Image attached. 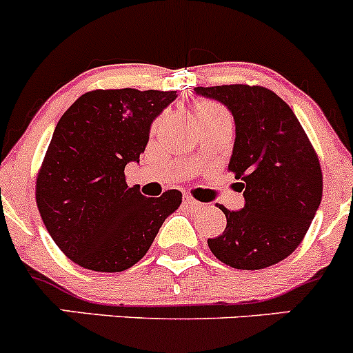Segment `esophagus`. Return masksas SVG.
Instances as JSON below:
<instances>
[{
  "label": "esophagus",
  "instance_id": "34e87169",
  "mask_svg": "<svg viewBox=\"0 0 353 353\" xmlns=\"http://www.w3.org/2000/svg\"><path fill=\"white\" fill-rule=\"evenodd\" d=\"M183 205L186 206V208H190V210H199V208H201V206H203V203L196 201V199L191 198V196H184Z\"/></svg>",
  "mask_w": 353,
  "mask_h": 353
}]
</instances>
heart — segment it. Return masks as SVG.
Wrapping results in <instances>:
<instances>
[{
  "label": "heart",
  "instance_id": "b5f03b06",
  "mask_svg": "<svg viewBox=\"0 0 353 353\" xmlns=\"http://www.w3.org/2000/svg\"><path fill=\"white\" fill-rule=\"evenodd\" d=\"M194 116H196V121H201V119H213V117H229V112H227L222 105L216 104V102L203 101L199 102V104H196V108H194Z\"/></svg>",
  "mask_w": 353,
  "mask_h": 353
}]
</instances>
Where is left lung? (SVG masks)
Here are the masks:
<instances>
[{"instance_id": "8db88e82", "label": "left lung", "mask_w": 353, "mask_h": 353, "mask_svg": "<svg viewBox=\"0 0 353 353\" xmlns=\"http://www.w3.org/2000/svg\"><path fill=\"white\" fill-rule=\"evenodd\" d=\"M198 95L227 105L236 123L229 170L243 191L239 212L220 206L227 227L208 248L225 265L261 270L276 265L304 239L323 198L319 159L275 92L249 85L196 87Z\"/></svg>"}]
</instances>
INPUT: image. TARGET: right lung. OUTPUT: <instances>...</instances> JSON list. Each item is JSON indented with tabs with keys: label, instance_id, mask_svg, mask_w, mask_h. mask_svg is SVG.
Masks as SVG:
<instances>
[{
	"label": "right lung",
	"instance_id": "obj_1",
	"mask_svg": "<svg viewBox=\"0 0 353 353\" xmlns=\"http://www.w3.org/2000/svg\"><path fill=\"white\" fill-rule=\"evenodd\" d=\"M174 90H92L78 97L52 133L35 183L46 229L77 265L116 273L140 261L183 194L147 198L124 167L140 162L154 119Z\"/></svg>",
	"mask_w": 353,
	"mask_h": 353
}]
</instances>
